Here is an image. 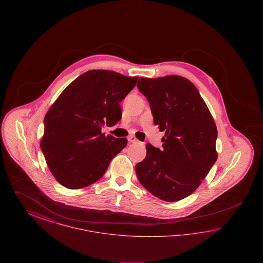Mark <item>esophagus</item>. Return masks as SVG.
Masks as SVG:
<instances>
[{"label":"esophagus","instance_id":"34e87169","mask_svg":"<svg viewBox=\"0 0 263 263\" xmlns=\"http://www.w3.org/2000/svg\"><path fill=\"white\" fill-rule=\"evenodd\" d=\"M128 141H129L130 143H136V142H138L137 138L135 137V136H133V135H130V136L128 137Z\"/></svg>","mask_w":263,"mask_h":263}]
</instances>
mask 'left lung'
I'll use <instances>...</instances> for the list:
<instances>
[{"label":"left lung","instance_id":"obj_1","mask_svg":"<svg viewBox=\"0 0 263 263\" xmlns=\"http://www.w3.org/2000/svg\"><path fill=\"white\" fill-rule=\"evenodd\" d=\"M154 122L164 131L163 149L147 144L144 161L136 164L140 183L156 197L181 200L194 192L218 158L217 127L196 87L186 78H140Z\"/></svg>","mask_w":263,"mask_h":263}]
</instances>
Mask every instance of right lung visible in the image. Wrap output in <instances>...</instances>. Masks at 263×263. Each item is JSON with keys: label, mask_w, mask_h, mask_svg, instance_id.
<instances>
[{"label": "right lung", "mask_w": 263, "mask_h": 263, "mask_svg": "<svg viewBox=\"0 0 263 263\" xmlns=\"http://www.w3.org/2000/svg\"><path fill=\"white\" fill-rule=\"evenodd\" d=\"M137 79L113 71H88L51 105L44 117L40 147L61 185L80 189L92 184L125 148L126 138L105 136L101 129L121 119L119 103L136 86Z\"/></svg>", "instance_id": "right-lung-1"}]
</instances>
